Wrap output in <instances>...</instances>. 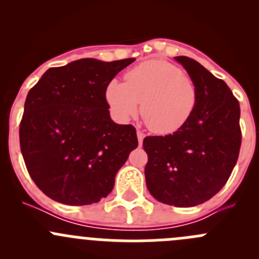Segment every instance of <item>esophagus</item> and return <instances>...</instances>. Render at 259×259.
<instances>
[{
  "instance_id": "esophagus-1",
  "label": "esophagus",
  "mask_w": 259,
  "mask_h": 259,
  "mask_svg": "<svg viewBox=\"0 0 259 259\" xmlns=\"http://www.w3.org/2000/svg\"><path fill=\"white\" fill-rule=\"evenodd\" d=\"M137 135H138V142H139V145H142L143 140H144V138H145V134L143 132H140V130H138Z\"/></svg>"
}]
</instances>
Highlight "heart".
<instances>
[{
    "mask_svg": "<svg viewBox=\"0 0 259 259\" xmlns=\"http://www.w3.org/2000/svg\"><path fill=\"white\" fill-rule=\"evenodd\" d=\"M105 99L117 119L138 113L146 126L159 135L177 133L187 125L198 104V89L192 77L164 60H148L125 74V82L111 80Z\"/></svg>",
    "mask_w": 259,
    "mask_h": 259,
    "instance_id": "heart-1",
    "label": "heart"
}]
</instances>
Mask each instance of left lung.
Returning <instances> with one entry per match:
<instances>
[{
	"mask_svg": "<svg viewBox=\"0 0 259 259\" xmlns=\"http://www.w3.org/2000/svg\"><path fill=\"white\" fill-rule=\"evenodd\" d=\"M198 89L185 126L165 137H146L145 180L150 194L174 207H194L226 185L242 143L239 103L223 80L187 56H177Z\"/></svg>",
	"mask_w": 259,
	"mask_h": 259,
	"instance_id": "1",
	"label": "left lung"
}]
</instances>
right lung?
Returning a JSON list of instances; mask_svg holds the SVG:
<instances>
[{
	"label": "right lung",
	"instance_id": "right-lung-1",
	"mask_svg": "<svg viewBox=\"0 0 259 259\" xmlns=\"http://www.w3.org/2000/svg\"><path fill=\"white\" fill-rule=\"evenodd\" d=\"M135 59H81L51 67L28 91L20 146L28 174L49 198L88 205L108 197L138 146L133 125L115 124L106 85Z\"/></svg>",
	"mask_w": 259,
	"mask_h": 259
}]
</instances>
